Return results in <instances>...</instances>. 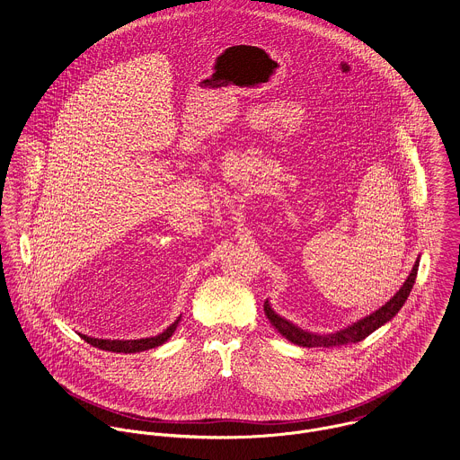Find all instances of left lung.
I'll return each instance as SVG.
<instances>
[{
	"instance_id": "8db88e82",
	"label": "left lung",
	"mask_w": 460,
	"mask_h": 460,
	"mask_svg": "<svg viewBox=\"0 0 460 460\" xmlns=\"http://www.w3.org/2000/svg\"><path fill=\"white\" fill-rule=\"evenodd\" d=\"M418 265H420V259L414 262L412 270L409 272V276L403 281V285L400 287V290L394 294V297L385 306H381L374 314L367 315L365 319H361V321H358V323H354V324H350V326H347L345 329H340L336 332H331V334H315V332L297 328L296 324H292L287 319L279 317L270 308L269 301L263 303V312H265L269 323L278 329L288 341H292L296 345H301V347H336V345L358 343V341L365 340L368 334H372L376 329H379L381 326H385L386 323H390L394 315L398 314V310L403 306V303L407 301V297H409V294L412 290V285H414V279H416V274H418Z\"/></svg>"
}]
</instances>
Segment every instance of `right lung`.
<instances>
[{"mask_svg": "<svg viewBox=\"0 0 460 460\" xmlns=\"http://www.w3.org/2000/svg\"><path fill=\"white\" fill-rule=\"evenodd\" d=\"M179 321H181V317L170 328L164 329L161 334L150 336V338H139V340H102V338H92V336H86V334H81V338L84 341H88L90 345H93L97 349H102V350L126 352V354H129V352H141V350H148V349L159 347L164 341H168L170 336L175 332V329L179 326Z\"/></svg>", "mask_w": 460, "mask_h": 460, "instance_id": "right-lung-1", "label": "right lung"}]
</instances>
